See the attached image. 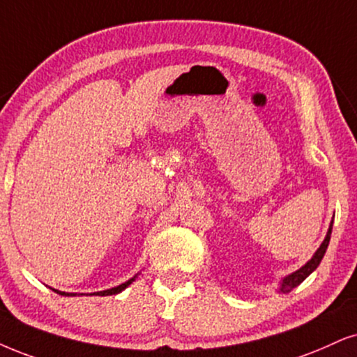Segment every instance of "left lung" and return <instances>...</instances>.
Masks as SVG:
<instances>
[{"mask_svg": "<svg viewBox=\"0 0 357 357\" xmlns=\"http://www.w3.org/2000/svg\"><path fill=\"white\" fill-rule=\"evenodd\" d=\"M331 231H333V220H331V224H329L328 234H326V237H324V241H323L321 245H319V249L314 252V255L311 257V260L306 261L303 267L298 268V270H296V272L290 273V275H288V277H285V278L282 280V283H280V287H278V293L291 291L293 288L298 287L300 283L303 282V280L308 277L310 273H313L314 270H317V267L319 265V261H321L324 254H326L329 238H331Z\"/></svg>", "mask_w": 357, "mask_h": 357, "instance_id": "obj_1", "label": "left lung"}]
</instances>
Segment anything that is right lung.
Wrapping results in <instances>:
<instances>
[{
    "label": "right lung",
    "mask_w": 357,
    "mask_h": 357,
    "mask_svg": "<svg viewBox=\"0 0 357 357\" xmlns=\"http://www.w3.org/2000/svg\"><path fill=\"white\" fill-rule=\"evenodd\" d=\"M135 278H137V275H135L133 278H130L128 282L121 283V285H119V287L108 288V290H103V291H96V293H90V295H97V296H108V295H116V293H120L121 290H125V288L128 287V285H132V283L135 282ZM52 290H54V288H52ZM54 291L59 293V295H62V296H75V295H77V293H66V291H59V290H54ZM80 295H84V293H80Z\"/></svg>",
    "instance_id": "add662e5"
}]
</instances>
